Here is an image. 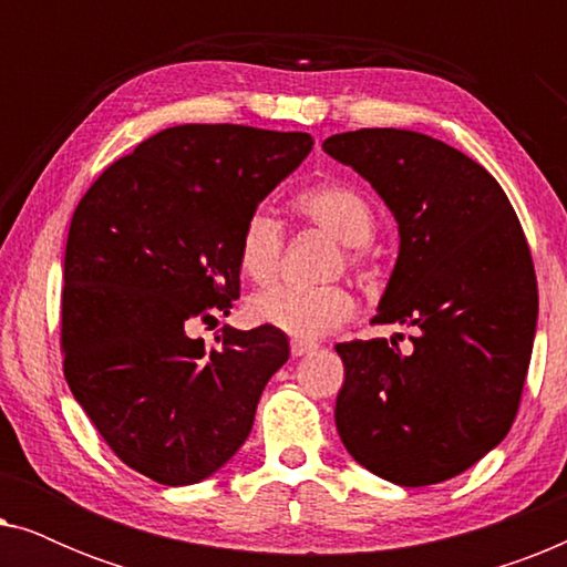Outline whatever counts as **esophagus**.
<instances>
[{"label":"esophagus","mask_w":567,"mask_h":567,"mask_svg":"<svg viewBox=\"0 0 567 567\" xmlns=\"http://www.w3.org/2000/svg\"><path fill=\"white\" fill-rule=\"evenodd\" d=\"M315 343H307V340H291V355H307V353H312L315 351Z\"/></svg>","instance_id":"1"}]
</instances>
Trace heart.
I'll return each mask as SVG.
<instances>
[{
  "instance_id": "heart-1",
  "label": "heart",
  "mask_w": 567,
  "mask_h": 567,
  "mask_svg": "<svg viewBox=\"0 0 567 567\" xmlns=\"http://www.w3.org/2000/svg\"><path fill=\"white\" fill-rule=\"evenodd\" d=\"M297 208L309 221L330 231L351 247L348 260H359L355 247L374 237V208L351 185H315L297 198ZM284 252V227L266 208H255L239 229L237 260L247 278L268 284L278 276ZM355 312L353 297L340 286L328 289H299V286H274L255 293L247 305L252 322L281 330L297 340H317L346 324Z\"/></svg>"
}]
</instances>
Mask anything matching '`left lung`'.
I'll use <instances>...</instances> for the list:
<instances>
[{
	"mask_svg": "<svg viewBox=\"0 0 567 567\" xmlns=\"http://www.w3.org/2000/svg\"><path fill=\"white\" fill-rule=\"evenodd\" d=\"M322 150L398 219V266L371 322L417 332L408 355L386 338L336 346L340 441L394 485L444 483L498 446L518 413L537 330L529 243L498 181L439 138L359 128Z\"/></svg>",
	"mask_w": 567,
	"mask_h": 567,
	"instance_id": "left-lung-1",
	"label": "left lung"
}]
</instances>
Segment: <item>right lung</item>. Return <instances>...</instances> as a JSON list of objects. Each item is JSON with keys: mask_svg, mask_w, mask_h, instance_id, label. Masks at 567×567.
I'll use <instances>...</instances> for the list:
<instances>
[{"mask_svg": "<svg viewBox=\"0 0 567 567\" xmlns=\"http://www.w3.org/2000/svg\"><path fill=\"white\" fill-rule=\"evenodd\" d=\"M301 131L185 123L115 159L74 208L61 355L113 454L159 485L214 475L250 436L281 330L190 338L239 297V229L312 152Z\"/></svg>", "mask_w": 567, "mask_h": 567, "instance_id": "add662e5", "label": "right lung"}]
</instances>
